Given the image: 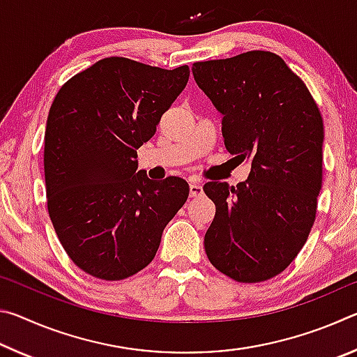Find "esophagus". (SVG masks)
I'll return each mask as SVG.
<instances>
[{
  "label": "esophagus",
  "mask_w": 357,
  "mask_h": 357,
  "mask_svg": "<svg viewBox=\"0 0 357 357\" xmlns=\"http://www.w3.org/2000/svg\"><path fill=\"white\" fill-rule=\"evenodd\" d=\"M189 193L190 197H202L203 195V187L202 184H197V183H190L189 184Z\"/></svg>",
  "instance_id": "esophagus-1"
}]
</instances>
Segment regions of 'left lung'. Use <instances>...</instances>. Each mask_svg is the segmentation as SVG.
Masks as SVG:
<instances>
[{
    "label": "left lung",
    "mask_w": 357,
    "mask_h": 357,
    "mask_svg": "<svg viewBox=\"0 0 357 357\" xmlns=\"http://www.w3.org/2000/svg\"><path fill=\"white\" fill-rule=\"evenodd\" d=\"M193 78L222 118L229 154L250 160L236 187H203L215 204L204 234L209 261L243 283L273 279L298 257L323 183V118L305 83L271 52L193 63Z\"/></svg>",
    "instance_id": "obj_1"
}]
</instances>
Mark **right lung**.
Returning <instances> with one entry per match:
<instances>
[{"mask_svg": "<svg viewBox=\"0 0 357 357\" xmlns=\"http://www.w3.org/2000/svg\"><path fill=\"white\" fill-rule=\"evenodd\" d=\"M189 74V66L167 70L110 56L78 72L53 100L44 138L48 214L66 253L96 279L146 268L189 197L184 179L155 183L137 172V149Z\"/></svg>", "mask_w": 357, "mask_h": 357, "instance_id": "obj_1", "label": "right lung"}]
</instances>
